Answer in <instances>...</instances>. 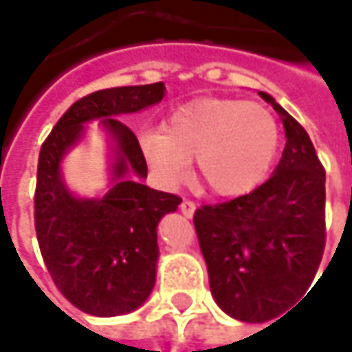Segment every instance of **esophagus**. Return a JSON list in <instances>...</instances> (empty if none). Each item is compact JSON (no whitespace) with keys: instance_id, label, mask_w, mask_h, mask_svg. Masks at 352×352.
Wrapping results in <instances>:
<instances>
[{"instance_id":"obj_1","label":"esophagus","mask_w":352,"mask_h":352,"mask_svg":"<svg viewBox=\"0 0 352 352\" xmlns=\"http://www.w3.org/2000/svg\"><path fill=\"white\" fill-rule=\"evenodd\" d=\"M195 208H197V205H195L192 201H189V199H185V201L181 203V212H183L187 219H191L192 214H195Z\"/></svg>"}]
</instances>
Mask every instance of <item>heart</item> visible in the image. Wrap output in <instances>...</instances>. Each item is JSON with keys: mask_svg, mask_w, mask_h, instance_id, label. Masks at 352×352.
I'll list each match as a JSON object with an SVG mask.
<instances>
[{"mask_svg": "<svg viewBox=\"0 0 352 352\" xmlns=\"http://www.w3.org/2000/svg\"><path fill=\"white\" fill-rule=\"evenodd\" d=\"M140 146L163 187L181 185L197 157L199 177L219 197L256 189L276 160L280 128L264 106L203 98L177 108L165 130H146Z\"/></svg>", "mask_w": 352, "mask_h": 352, "instance_id": "1", "label": "heart"}]
</instances>
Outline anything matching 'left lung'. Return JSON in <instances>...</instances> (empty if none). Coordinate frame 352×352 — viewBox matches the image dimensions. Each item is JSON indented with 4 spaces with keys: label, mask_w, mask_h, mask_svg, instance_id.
<instances>
[{
    "label": "left lung",
    "mask_w": 352,
    "mask_h": 352,
    "mask_svg": "<svg viewBox=\"0 0 352 352\" xmlns=\"http://www.w3.org/2000/svg\"><path fill=\"white\" fill-rule=\"evenodd\" d=\"M260 96L285 130L274 175L248 195L197 208L192 219L212 298L246 323L270 321L294 305L325 248V169L307 131L270 94Z\"/></svg>",
    "instance_id": "left-lung-1"
}]
</instances>
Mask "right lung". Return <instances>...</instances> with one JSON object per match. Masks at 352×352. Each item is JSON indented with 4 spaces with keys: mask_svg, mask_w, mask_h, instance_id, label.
<instances>
[{
    "mask_svg": "<svg viewBox=\"0 0 352 352\" xmlns=\"http://www.w3.org/2000/svg\"><path fill=\"white\" fill-rule=\"evenodd\" d=\"M165 85L118 86L76 100L38 153L35 230L45 266L58 292L80 311L114 317L138 309L155 285L157 224L181 199L142 183L147 163L135 133L118 118L161 102ZM102 119L113 140V187L82 199L68 191L60 161Z\"/></svg>",
    "mask_w": 352,
    "mask_h": 352,
    "instance_id": "obj_1",
    "label": "right lung"
}]
</instances>
